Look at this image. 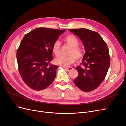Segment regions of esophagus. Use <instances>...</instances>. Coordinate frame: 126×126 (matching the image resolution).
<instances>
[{"label": "esophagus", "mask_w": 126, "mask_h": 126, "mask_svg": "<svg viewBox=\"0 0 126 126\" xmlns=\"http://www.w3.org/2000/svg\"><path fill=\"white\" fill-rule=\"evenodd\" d=\"M64 69L66 70L67 71H70L72 70L73 69V68L72 67H69V68H64Z\"/></svg>", "instance_id": "1"}]
</instances>
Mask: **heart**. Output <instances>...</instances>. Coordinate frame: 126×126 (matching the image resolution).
<instances>
[{"mask_svg":"<svg viewBox=\"0 0 126 126\" xmlns=\"http://www.w3.org/2000/svg\"><path fill=\"white\" fill-rule=\"evenodd\" d=\"M64 41L71 48L69 53L70 56L68 57L58 56L55 58V63L56 64L63 66H68L74 62L75 58L78 60L82 58L83 55V51L80 47H78L79 42L75 36L68 35L64 38ZM60 43L58 41H55L52 45V52L55 55H58L60 53Z\"/></svg>","mask_w":126,"mask_h":126,"instance_id":"heart-1","label":"heart"}]
</instances>
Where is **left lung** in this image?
<instances>
[{"mask_svg": "<svg viewBox=\"0 0 126 126\" xmlns=\"http://www.w3.org/2000/svg\"><path fill=\"white\" fill-rule=\"evenodd\" d=\"M69 30L82 41L85 50L82 63L83 66L76 68L78 75L74 82L83 91H92L101 84L109 68L110 57L108 47L97 32L86 28Z\"/></svg>", "mask_w": 126, "mask_h": 126, "instance_id": "8db88e82", "label": "left lung"}]
</instances>
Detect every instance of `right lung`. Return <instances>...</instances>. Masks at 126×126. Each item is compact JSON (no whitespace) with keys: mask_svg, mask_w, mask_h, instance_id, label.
<instances>
[{"mask_svg":"<svg viewBox=\"0 0 126 126\" xmlns=\"http://www.w3.org/2000/svg\"><path fill=\"white\" fill-rule=\"evenodd\" d=\"M66 30L37 28L26 34L17 52L20 74L32 89H45L54 81L58 66L49 64L53 59L52 45Z\"/></svg>","mask_w":126,"mask_h":126,"instance_id":"1","label":"right lung"}]
</instances>
